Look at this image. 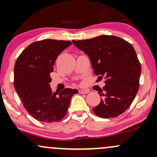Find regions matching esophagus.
Returning a JSON list of instances; mask_svg holds the SVG:
<instances>
[{
  "label": "esophagus",
  "instance_id": "obj_1",
  "mask_svg": "<svg viewBox=\"0 0 157 157\" xmlns=\"http://www.w3.org/2000/svg\"><path fill=\"white\" fill-rule=\"evenodd\" d=\"M90 92L89 90L87 89H85V90H83V89H81L78 90V93H81V94H87L88 93Z\"/></svg>",
  "mask_w": 157,
  "mask_h": 157
}]
</instances>
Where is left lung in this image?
<instances>
[{"label":"left lung","mask_w":157,"mask_h":157,"mask_svg":"<svg viewBox=\"0 0 157 157\" xmlns=\"http://www.w3.org/2000/svg\"><path fill=\"white\" fill-rule=\"evenodd\" d=\"M73 43L88 55L98 79H105L106 85L98 90L104 97L93 109L94 113L102 118L123 114L133 102L140 86L141 65L133 46L110 35L73 40Z\"/></svg>","instance_id":"8db88e82"}]
</instances>
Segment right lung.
Segmentation results:
<instances>
[{
	"label": "right lung",
	"mask_w": 157,
	"mask_h": 157,
	"mask_svg": "<svg viewBox=\"0 0 157 157\" xmlns=\"http://www.w3.org/2000/svg\"><path fill=\"white\" fill-rule=\"evenodd\" d=\"M70 41L51 39L34 42L20 54L14 68V86L24 108L34 119L45 123L60 121L67 114L76 90L52 91L50 73L62 51Z\"/></svg>",
	"instance_id": "right-lung-1"
}]
</instances>
